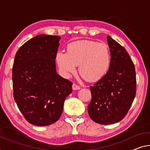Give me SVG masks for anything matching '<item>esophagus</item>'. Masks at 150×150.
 I'll use <instances>...</instances> for the list:
<instances>
[{
    "label": "esophagus",
    "mask_w": 150,
    "mask_h": 150,
    "mask_svg": "<svg viewBox=\"0 0 150 150\" xmlns=\"http://www.w3.org/2000/svg\"><path fill=\"white\" fill-rule=\"evenodd\" d=\"M72 89L74 91H77V90L80 89V87L78 86V85L76 84H73L72 85Z\"/></svg>",
    "instance_id": "1"
}]
</instances>
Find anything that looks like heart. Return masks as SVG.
Here are the masks:
<instances>
[{
  "label": "heart",
  "mask_w": 150,
  "mask_h": 150,
  "mask_svg": "<svg viewBox=\"0 0 150 150\" xmlns=\"http://www.w3.org/2000/svg\"><path fill=\"white\" fill-rule=\"evenodd\" d=\"M56 61L65 77H70L76 70L90 81L100 80L107 74L110 64V54L107 45L94 41H75L68 46L67 52L59 51Z\"/></svg>",
  "instance_id": "obj_1"
}]
</instances>
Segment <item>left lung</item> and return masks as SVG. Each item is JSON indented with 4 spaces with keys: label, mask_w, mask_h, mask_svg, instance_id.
Wrapping results in <instances>:
<instances>
[{
    "label": "left lung",
    "mask_w": 150,
    "mask_h": 150,
    "mask_svg": "<svg viewBox=\"0 0 150 150\" xmlns=\"http://www.w3.org/2000/svg\"><path fill=\"white\" fill-rule=\"evenodd\" d=\"M110 49L109 70L94 86L88 112L92 120L102 125L121 121L129 110L136 94L135 66L123 46L107 36Z\"/></svg>",
    "instance_id": "8db88e82"
}]
</instances>
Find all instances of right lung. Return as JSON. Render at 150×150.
<instances>
[{
	"instance_id": "obj_1",
	"label": "right lung",
	"mask_w": 150,
	"mask_h": 150,
	"mask_svg": "<svg viewBox=\"0 0 150 150\" xmlns=\"http://www.w3.org/2000/svg\"><path fill=\"white\" fill-rule=\"evenodd\" d=\"M60 39L37 35L18 50L14 59V99L25 119L34 125H49L58 120L64 100L72 92L73 83L56 72Z\"/></svg>"
}]
</instances>
